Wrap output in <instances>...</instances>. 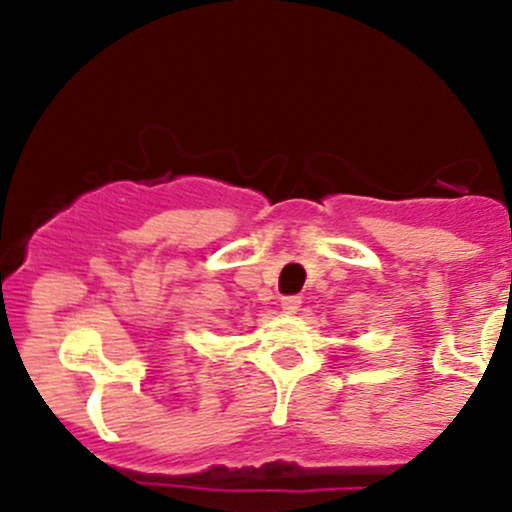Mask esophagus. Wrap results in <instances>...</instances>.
I'll return each instance as SVG.
<instances>
[{
	"label": "esophagus",
	"mask_w": 512,
	"mask_h": 512,
	"mask_svg": "<svg viewBox=\"0 0 512 512\" xmlns=\"http://www.w3.org/2000/svg\"><path fill=\"white\" fill-rule=\"evenodd\" d=\"M298 308H301V298H298V296H284V298H281V310H284V313L293 315V313H298Z\"/></svg>",
	"instance_id": "esophagus-1"
}]
</instances>
